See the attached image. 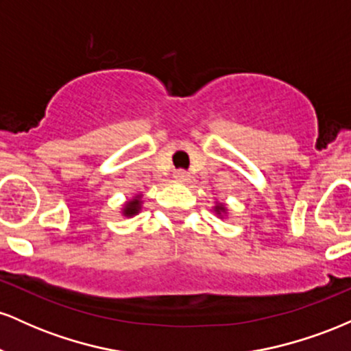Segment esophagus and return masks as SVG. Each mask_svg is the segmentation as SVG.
<instances>
[{
	"label": "esophagus",
	"instance_id": "esophagus-1",
	"mask_svg": "<svg viewBox=\"0 0 351 351\" xmlns=\"http://www.w3.org/2000/svg\"><path fill=\"white\" fill-rule=\"evenodd\" d=\"M173 176H175V180L178 181H186L189 178V173L186 170H176L173 173Z\"/></svg>",
	"mask_w": 351,
	"mask_h": 351
}]
</instances>
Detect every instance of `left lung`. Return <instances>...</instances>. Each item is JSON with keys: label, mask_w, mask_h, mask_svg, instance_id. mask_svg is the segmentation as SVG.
<instances>
[{"label": "left lung", "mask_w": 351, "mask_h": 351, "mask_svg": "<svg viewBox=\"0 0 351 351\" xmlns=\"http://www.w3.org/2000/svg\"><path fill=\"white\" fill-rule=\"evenodd\" d=\"M215 211L217 213V215H223V213L226 211V208H224V204H223V203H221V204H216V206H215Z\"/></svg>", "instance_id": "left-lung-1"}]
</instances>
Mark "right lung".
<instances>
[{"mask_svg": "<svg viewBox=\"0 0 351 351\" xmlns=\"http://www.w3.org/2000/svg\"><path fill=\"white\" fill-rule=\"evenodd\" d=\"M140 209H142V196L138 195V196H135L134 199L128 201V203L125 204V206H123V215L128 216V217L135 216L136 213L140 211Z\"/></svg>", "mask_w": 351, "mask_h": 351, "instance_id": "add662e5", "label": "right lung"}]
</instances>
